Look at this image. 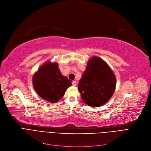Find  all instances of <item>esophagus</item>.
Returning <instances> with one entry per match:
<instances>
[{
  "label": "esophagus",
  "instance_id": "obj_1",
  "mask_svg": "<svg viewBox=\"0 0 151 151\" xmlns=\"http://www.w3.org/2000/svg\"><path fill=\"white\" fill-rule=\"evenodd\" d=\"M73 86H76L77 85V82L76 81H73Z\"/></svg>",
  "mask_w": 151,
  "mask_h": 151
}]
</instances>
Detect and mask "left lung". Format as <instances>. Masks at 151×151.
<instances>
[{"label": "left lung", "instance_id": "obj_1", "mask_svg": "<svg viewBox=\"0 0 151 151\" xmlns=\"http://www.w3.org/2000/svg\"><path fill=\"white\" fill-rule=\"evenodd\" d=\"M116 84V77L107 63L98 57H93L88 61L78 90L86 104L97 107L110 100Z\"/></svg>", "mask_w": 151, "mask_h": 151}]
</instances>
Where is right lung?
<instances>
[{
  "mask_svg": "<svg viewBox=\"0 0 151 151\" xmlns=\"http://www.w3.org/2000/svg\"><path fill=\"white\" fill-rule=\"evenodd\" d=\"M32 82L38 94L50 103L58 102L72 85L68 78L61 74L58 63L49 61L42 65L34 74Z\"/></svg>",
  "mask_w": 151,
  "mask_h": 151,
  "instance_id": "obj_1",
  "label": "right lung"
}]
</instances>
